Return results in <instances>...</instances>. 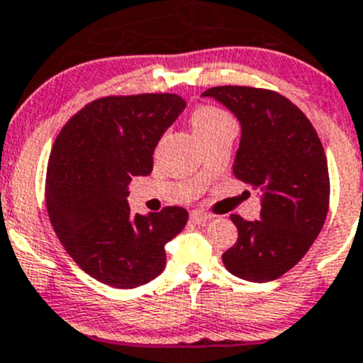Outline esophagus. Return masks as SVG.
Returning <instances> with one entry per match:
<instances>
[{"label": "esophagus", "mask_w": 363, "mask_h": 363, "mask_svg": "<svg viewBox=\"0 0 363 363\" xmlns=\"http://www.w3.org/2000/svg\"><path fill=\"white\" fill-rule=\"evenodd\" d=\"M210 218L211 215L206 213V211H201V210L190 211V220H192L194 224H204V222H208Z\"/></svg>", "instance_id": "34e87169"}]
</instances>
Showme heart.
Wrapping results in <instances>:
<instances>
[{
	"mask_svg": "<svg viewBox=\"0 0 363 363\" xmlns=\"http://www.w3.org/2000/svg\"><path fill=\"white\" fill-rule=\"evenodd\" d=\"M231 118L228 116V113H224L222 109L213 106H201L194 111L192 114V127L196 130V134H203V132L210 130V128L217 127V125L229 121Z\"/></svg>",
	"mask_w": 363,
	"mask_h": 363,
	"instance_id": "obj_1",
	"label": "heart"
}]
</instances>
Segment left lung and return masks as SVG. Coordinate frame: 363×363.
Here are the masks:
<instances>
[{"mask_svg":"<svg viewBox=\"0 0 363 363\" xmlns=\"http://www.w3.org/2000/svg\"><path fill=\"white\" fill-rule=\"evenodd\" d=\"M203 96L224 104L242 125L233 173L261 192V220L231 215L238 240L222 263L250 282L275 281L307 254L328 213L325 150L308 118L281 93L215 86Z\"/></svg>","mask_w":363,"mask_h":363,"instance_id":"left-lung-1","label":"left lung"}]
</instances>
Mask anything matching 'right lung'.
<instances>
[{
  "label": "right lung",
  "instance_id": "1",
  "mask_svg": "<svg viewBox=\"0 0 363 363\" xmlns=\"http://www.w3.org/2000/svg\"><path fill=\"white\" fill-rule=\"evenodd\" d=\"M185 100L174 93L104 96L67 121L56 138L45 178L49 218L68 256L102 284L139 288L162 274L166 243L189 213L166 206L132 215V177L153 169V152Z\"/></svg>",
  "mask_w": 363,
  "mask_h": 363
}]
</instances>
